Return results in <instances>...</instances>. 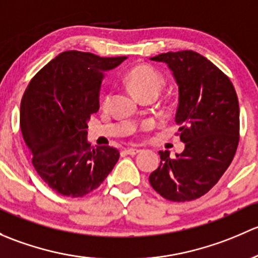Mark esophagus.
<instances>
[{
	"instance_id": "34e87169",
	"label": "esophagus",
	"mask_w": 258,
	"mask_h": 258,
	"mask_svg": "<svg viewBox=\"0 0 258 258\" xmlns=\"http://www.w3.org/2000/svg\"><path fill=\"white\" fill-rule=\"evenodd\" d=\"M125 151L126 154H129V155H137L138 153H139V149H137V148H129V149H125Z\"/></svg>"
}]
</instances>
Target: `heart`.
<instances>
[{
    "label": "heart",
    "mask_w": 258,
    "mask_h": 258,
    "mask_svg": "<svg viewBox=\"0 0 258 258\" xmlns=\"http://www.w3.org/2000/svg\"><path fill=\"white\" fill-rule=\"evenodd\" d=\"M126 83L138 98H142L149 93L159 94L163 88L164 79L150 66L140 64L129 71L126 76ZM108 102H109V95L104 98V104H108Z\"/></svg>",
    "instance_id": "b5f03b06"
}]
</instances>
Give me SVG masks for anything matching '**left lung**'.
Returning <instances> with one entry per match:
<instances>
[{
    "instance_id": "left-lung-1",
    "label": "left lung",
    "mask_w": 258,
    "mask_h": 258,
    "mask_svg": "<svg viewBox=\"0 0 258 258\" xmlns=\"http://www.w3.org/2000/svg\"><path fill=\"white\" fill-rule=\"evenodd\" d=\"M179 86L175 123L185 149L176 158L159 151L160 165L149 176L164 199L184 203L209 192L224 175L240 140V107L230 78L194 50L161 53Z\"/></svg>"
}]
</instances>
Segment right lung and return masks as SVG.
<instances>
[{
	"mask_svg": "<svg viewBox=\"0 0 258 258\" xmlns=\"http://www.w3.org/2000/svg\"><path fill=\"white\" fill-rule=\"evenodd\" d=\"M125 58L66 50L47 63L25 90L23 139L37 174L60 195L81 198L92 192L118 161V149L90 147L87 123L99 109L104 72Z\"/></svg>",
	"mask_w": 258,
	"mask_h": 258,
	"instance_id": "obj_1",
	"label": "right lung"
}]
</instances>
